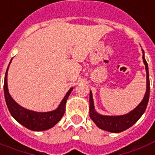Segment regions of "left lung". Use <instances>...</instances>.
<instances>
[{"instance_id":"8db88e82","label":"left lung","mask_w":155,"mask_h":155,"mask_svg":"<svg viewBox=\"0 0 155 155\" xmlns=\"http://www.w3.org/2000/svg\"><path fill=\"white\" fill-rule=\"evenodd\" d=\"M143 55L142 59L146 66L147 72V91L145 96L135 109L130 111L127 114L121 115V116H105L101 115L95 111L94 100H93L92 92L90 93V117L94 121L97 127L101 130L112 132V133H120L126 130L130 127H132L137 121H138L142 115L144 114L147 109L148 101L150 97V79L149 71H148V65L144 56V51L142 50Z\"/></svg>"}]
</instances>
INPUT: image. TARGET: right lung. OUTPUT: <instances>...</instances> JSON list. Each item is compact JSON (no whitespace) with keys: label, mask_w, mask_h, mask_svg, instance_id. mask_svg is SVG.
<instances>
[{"label":"right lung","mask_w":155,"mask_h":155,"mask_svg":"<svg viewBox=\"0 0 155 155\" xmlns=\"http://www.w3.org/2000/svg\"><path fill=\"white\" fill-rule=\"evenodd\" d=\"M12 61V59H11ZM11 61L8 64V66L6 70L5 81H4V93H5V98L6 105L11 115L19 122L20 124L24 126L28 130L33 131H42L49 130L54 127L58 123L65 114V103L70 93L74 88H70L69 91L61 101L60 105L58 106L56 110L49 112H35V111L29 110L25 109L16 102L11 97L8 90V84H7V74L8 70Z\"/></svg>","instance_id":"add662e5"}]
</instances>
